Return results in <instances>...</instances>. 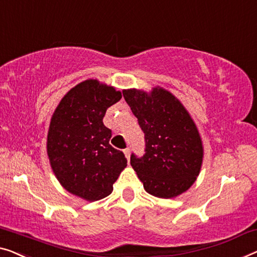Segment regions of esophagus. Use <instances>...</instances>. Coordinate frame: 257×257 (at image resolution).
Wrapping results in <instances>:
<instances>
[{
  "mask_svg": "<svg viewBox=\"0 0 257 257\" xmlns=\"http://www.w3.org/2000/svg\"><path fill=\"white\" fill-rule=\"evenodd\" d=\"M123 153H124L125 158H127V159H128V162H129V158H130V150H129V149H124V150H123Z\"/></svg>",
  "mask_w": 257,
  "mask_h": 257,
  "instance_id": "esophagus-1",
  "label": "esophagus"
}]
</instances>
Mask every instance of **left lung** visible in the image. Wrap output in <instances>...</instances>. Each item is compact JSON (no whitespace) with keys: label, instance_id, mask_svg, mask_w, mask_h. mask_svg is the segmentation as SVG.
Listing matches in <instances>:
<instances>
[{"label":"left lung","instance_id":"1","mask_svg":"<svg viewBox=\"0 0 257 257\" xmlns=\"http://www.w3.org/2000/svg\"><path fill=\"white\" fill-rule=\"evenodd\" d=\"M145 134V155L130 164L147 193L173 198L188 190L201 172L204 149L200 132L182 102L170 91H122Z\"/></svg>","mask_w":257,"mask_h":257}]
</instances>
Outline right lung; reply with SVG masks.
I'll return each instance as SVG.
<instances>
[{"instance_id": "add662e5", "label": "right lung", "mask_w": 257, "mask_h": 257, "mask_svg": "<svg viewBox=\"0 0 257 257\" xmlns=\"http://www.w3.org/2000/svg\"><path fill=\"white\" fill-rule=\"evenodd\" d=\"M121 98L114 86L90 78L69 90L52 115L49 164L60 185L82 200L108 196L127 167L123 152L109 144L112 132L102 122L107 108Z\"/></svg>"}]
</instances>
